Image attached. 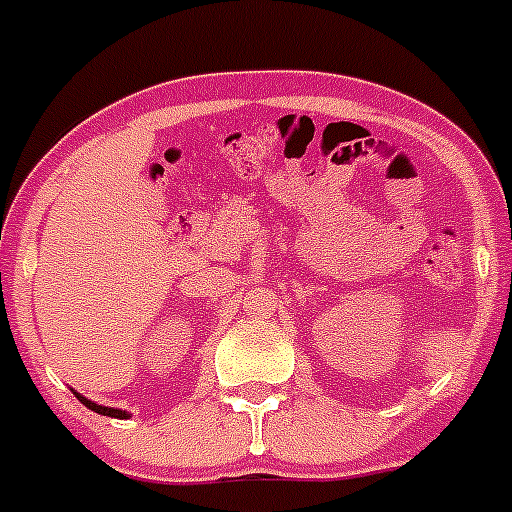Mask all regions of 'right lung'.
Returning <instances> with one entry per match:
<instances>
[{
    "label": "right lung",
    "instance_id": "right-lung-1",
    "mask_svg": "<svg viewBox=\"0 0 512 512\" xmlns=\"http://www.w3.org/2000/svg\"><path fill=\"white\" fill-rule=\"evenodd\" d=\"M74 394H76V399H79L81 404L86 406V409L96 411V414H101V416H111V418H131V414H128V411H123V409H113V406H101V404H96V401H91V399H86V396H81L79 391H74Z\"/></svg>",
    "mask_w": 512,
    "mask_h": 512
}]
</instances>
